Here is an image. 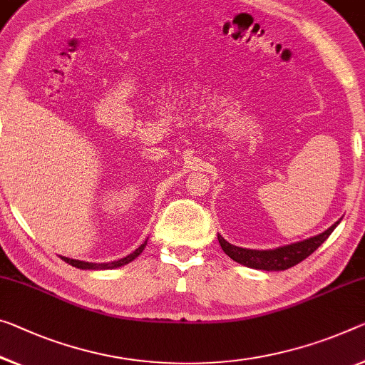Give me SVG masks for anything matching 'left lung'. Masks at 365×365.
<instances>
[{
    "instance_id": "left-lung-1",
    "label": "left lung",
    "mask_w": 365,
    "mask_h": 365,
    "mask_svg": "<svg viewBox=\"0 0 365 365\" xmlns=\"http://www.w3.org/2000/svg\"><path fill=\"white\" fill-rule=\"evenodd\" d=\"M339 222H336L334 225L324 230L323 233L317 235L299 243L285 245L276 250H246L235 246L232 243L218 235V243H220L222 250L225 251V255L232 257L233 261L240 262L246 267L251 269H261V271H285V269L299 264L300 261L307 259L313 251L318 250V246L323 245V241L327 240L329 235L333 233V230L338 227Z\"/></svg>"
}]
</instances>
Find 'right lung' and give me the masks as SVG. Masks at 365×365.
I'll use <instances>...</instances> for the list:
<instances>
[{
    "mask_svg": "<svg viewBox=\"0 0 365 365\" xmlns=\"http://www.w3.org/2000/svg\"><path fill=\"white\" fill-rule=\"evenodd\" d=\"M145 246H147V241H143L142 245L138 246V248L133 251V253H130L125 257H122V259L119 261H110V262H101V264H98V262H86V261H78V259H70V257H65V256H60L61 259H63L65 262H68V264H71L73 267H78V269H93V271H104V269H115V267H120V266H125L128 264V262H132L135 257L140 256V253L145 250Z\"/></svg>",
    "mask_w": 365,
    "mask_h": 365,
    "instance_id": "add662e5",
    "label": "right lung"
}]
</instances>
